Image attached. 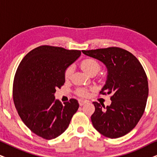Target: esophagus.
<instances>
[{
  "instance_id": "esophagus-1",
  "label": "esophagus",
  "mask_w": 157,
  "mask_h": 157,
  "mask_svg": "<svg viewBox=\"0 0 157 157\" xmlns=\"http://www.w3.org/2000/svg\"><path fill=\"white\" fill-rule=\"evenodd\" d=\"M86 103H88L87 101H83V100H79V104H80V106H82V105H84L85 104H86Z\"/></svg>"
}]
</instances>
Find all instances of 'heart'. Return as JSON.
I'll return each instance as SVG.
<instances>
[{
	"instance_id": "b5f03b06",
	"label": "heart",
	"mask_w": 157,
	"mask_h": 157,
	"mask_svg": "<svg viewBox=\"0 0 157 157\" xmlns=\"http://www.w3.org/2000/svg\"><path fill=\"white\" fill-rule=\"evenodd\" d=\"M81 67L84 69L88 74L89 75H93L97 74L101 69V64L96 59L93 58H87L82 61L81 62ZM73 73V67L72 65L67 67L64 71V77L65 79L70 78ZM76 94L77 96L83 97H88L89 96V90L86 88H78L76 90Z\"/></svg>"
}]
</instances>
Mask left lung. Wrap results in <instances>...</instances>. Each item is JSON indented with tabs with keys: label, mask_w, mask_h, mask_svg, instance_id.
<instances>
[{
	"label": "left lung",
	"mask_w": 157,
	"mask_h": 157,
	"mask_svg": "<svg viewBox=\"0 0 157 157\" xmlns=\"http://www.w3.org/2000/svg\"><path fill=\"white\" fill-rule=\"evenodd\" d=\"M102 61L108 69L101 95L112 94L110 106L93 102V125L103 136L117 138L137 125L146 106L148 85L144 67L133 54L118 47L82 51ZM103 107H102V106Z\"/></svg>",
	"instance_id": "8db88e82"
}]
</instances>
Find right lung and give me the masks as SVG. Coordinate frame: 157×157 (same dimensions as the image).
I'll use <instances>...</instances> for the list:
<instances>
[{
  "instance_id": "obj_1",
  "label": "right lung",
  "mask_w": 157,
  "mask_h": 157,
  "mask_svg": "<svg viewBox=\"0 0 157 157\" xmlns=\"http://www.w3.org/2000/svg\"><path fill=\"white\" fill-rule=\"evenodd\" d=\"M81 51L41 45L24 57L16 72L13 99L25 125L37 136L51 140L62 134L79 108L75 98L55 100L57 88L64 84V71Z\"/></svg>"
}]
</instances>
